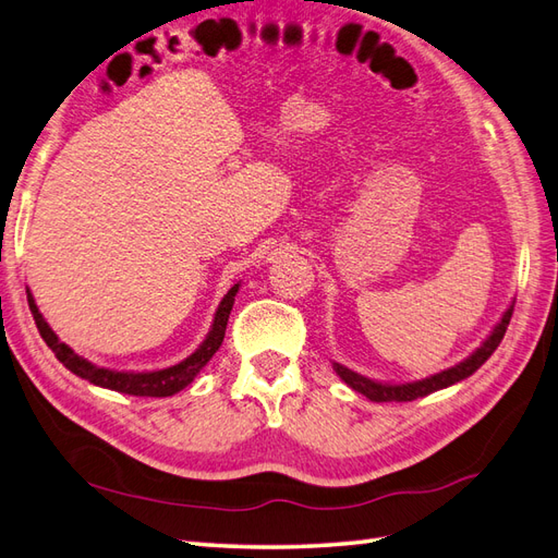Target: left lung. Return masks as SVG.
I'll use <instances>...</instances> for the list:
<instances>
[{"mask_svg": "<svg viewBox=\"0 0 558 558\" xmlns=\"http://www.w3.org/2000/svg\"><path fill=\"white\" fill-rule=\"evenodd\" d=\"M511 313H513V302L505 311L502 320L495 325V330L490 332V337L485 339L483 344L474 353H471L466 361H462L460 365H454V367L442 369V373H436V375L426 377V379H420V381L381 384V381L367 379V377H363L359 373H351L349 367L339 365V363H335V369H337V375L344 379L353 391L363 393L365 398H369V401H375V403H408V401H415V398L428 396V393H434L438 389H446V387H450V384L462 381L469 375H474L476 369L490 359L493 351L499 347V341H502L507 327H509V320H511Z\"/></svg>", "mask_w": 558, "mask_h": 558, "instance_id": "left-lung-1", "label": "left lung"}]
</instances>
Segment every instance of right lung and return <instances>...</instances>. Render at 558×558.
I'll use <instances>...</instances> for the list:
<instances>
[{"mask_svg": "<svg viewBox=\"0 0 558 558\" xmlns=\"http://www.w3.org/2000/svg\"><path fill=\"white\" fill-rule=\"evenodd\" d=\"M240 284H233L228 294L221 299V304L214 313V323H211V330L205 337L203 344L195 349V353H191L189 359L165 367V369H155V373H118V369H106V367H98L89 361H84L82 355H77L73 349L63 341L56 337V332L49 327V323L41 316L35 299L27 290V304H31L33 311V318L37 330L41 335V339L47 341V347L56 353V359H59L70 373L87 379L96 387H104L110 391H120V393H130V396H153V398H165V396H174L177 391L185 389L189 384L195 379V375L203 369L214 353L219 351L223 335H226V325H228V316H231V308L235 302V294H238Z\"/></svg>", "mask_w": 558, "mask_h": 558, "instance_id": "obj_1", "label": "right lung"}]
</instances>
